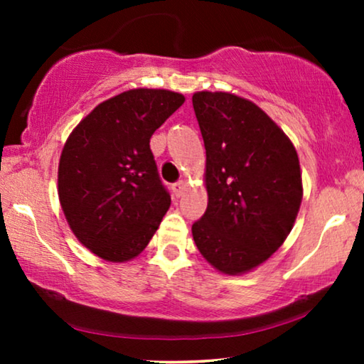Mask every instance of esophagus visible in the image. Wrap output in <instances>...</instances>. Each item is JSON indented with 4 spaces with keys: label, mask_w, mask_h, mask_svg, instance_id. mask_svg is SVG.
<instances>
[{
    "label": "esophagus",
    "mask_w": 364,
    "mask_h": 364,
    "mask_svg": "<svg viewBox=\"0 0 364 364\" xmlns=\"http://www.w3.org/2000/svg\"><path fill=\"white\" fill-rule=\"evenodd\" d=\"M186 188H187V183L183 181H178L176 183H172V192H173V196H176V197H182V193L186 192Z\"/></svg>",
    "instance_id": "esophagus-1"
}]
</instances>
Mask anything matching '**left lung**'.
I'll return each mask as SVG.
<instances>
[{"label": "left lung", "mask_w": 364, "mask_h": 364, "mask_svg": "<svg viewBox=\"0 0 364 364\" xmlns=\"http://www.w3.org/2000/svg\"><path fill=\"white\" fill-rule=\"evenodd\" d=\"M192 104L208 193L192 235L212 267L240 275L268 260L290 233L303 197L300 162L285 132L248 99L202 91Z\"/></svg>", "instance_id": "left-lung-1"}]
</instances>
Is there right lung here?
Instances as JSON below:
<instances>
[{"label": "right lung", "instance_id": "add662e5", "mask_svg": "<svg viewBox=\"0 0 364 364\" xmlns=\"http://www.w3.org/2000/svg\"><path fill=\"white\" fill-rule=\"evenodd\" d=\"M183 101L166 89H131L94 107L64 144L59 202L77 240L104 260L137 257L171 207L151 137Z\"/></svg>", "mask_w": 364, "mask_h": 364}]
</instances>
